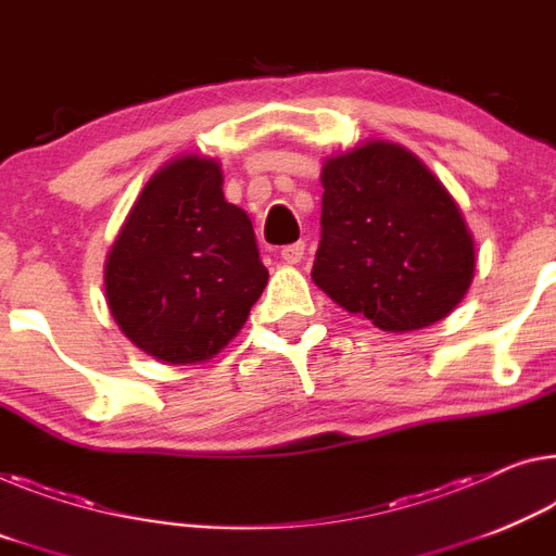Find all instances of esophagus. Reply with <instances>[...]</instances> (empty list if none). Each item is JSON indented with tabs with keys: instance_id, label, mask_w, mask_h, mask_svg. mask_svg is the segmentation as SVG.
Wrapping results in <instances>:
<instances>
[{
	"instance_id": "34e87169",
	"label": "esophagus",
	"mask_w": 556,
	"mask_h": 556,
	"mask_svg": "<svg viewBox=\"0 0 556 556\" xmlns=\"http://www.w3.org/2000/svg\"><path fill=\"white\" fill-rule=\"evenodd\" d=\"M305 255V243L298 241V243H290L286 245L283 251H280V258H283L286 263H290V266H295V263H301Z\"/></svg>"
}]
</instances>
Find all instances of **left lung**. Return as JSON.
Instances as JSON below:
<instances>
[{
  "mask_svg": "<svg viewBox=\"0 0 556 556\" xmlns=\"http://www.w3.org/2000/svg\"><path fill=\"white\" fill-rule=\"evenodd\" d=\"M313 283L386 332L432 326L475 276L463 211L413 151L365 141L326 159Z\"/></svg>",
  "mask_w": 556,
  "mask_h": 556,
  "instance_id": "obj_1",
  "label": "left lung"
}]
</instances>
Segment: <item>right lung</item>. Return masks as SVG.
<instances>
[{
	"label": "right lung",
	"instance_id": "1",
	"mask_svg": "<svg viewBox=\"0 0 556 556\" xmlns=\"http://www.w3.org/2000/svg\"><path fill=\"white\" fill-rule=\"evenodd\" d=\"M216 159L184 153L143 186L106 255L116 326L168 365L206 363L238 336L268 283L249 213Z\"/></svg>",
	"mask_w": 556,
	"mask_h": 556
}]
</instances>
